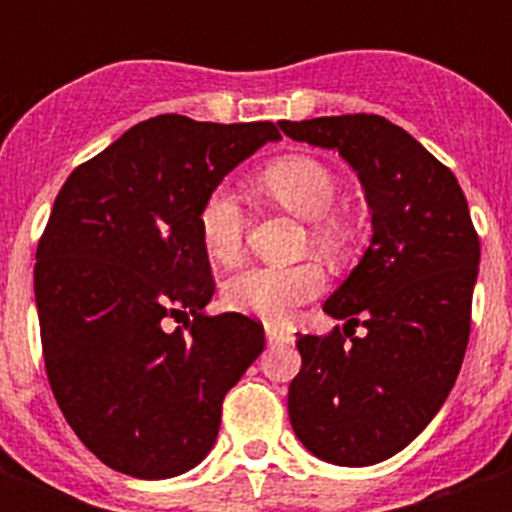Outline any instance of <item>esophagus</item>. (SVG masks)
<instances>
[{"label": "esophagus", "mask_w": 512, "mask_h": 512, "mask_svg": "<svg viewBox=\"0 0 512 512\" xmlns=\"http://www.w3.org/2000/svg\"><path fill=\"white\" fill-rule=\"evenodd\" d=\"M265 340H268V345H281V342L292 340V335L284 332V329L271 327V324H268V327H265Z\"/></svg>", "instance_id": "obj_1"}]
</instances>
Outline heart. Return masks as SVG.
<instances>
[{
	"label": "heart",
	"mask_w": 512,
	"mask_h": 512,
	"mask_svg": "<svg viewBox=\"0 0 512 512\" xmlns=\"http://www.w3.org/2000/svg\"><path fill=\"white\" fill-rule=\"evenodd\" d=\"M260 188L289 212L311 220V244L324 255H342L350 244V220L335 212L340 177L321 159L289 154L260 172ZM199 239L212 260L236 263L244 252L247 207L231 185H217L199 207ZM324 289V273L316 263L255 265L225 284V303L265 321H284L289 311L308 303Z\"/></svg>",
	"instance_id": "b5f03b06"
}]
</instances>
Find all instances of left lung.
I'll return each instance as SVG.
<instances>
[{"instance_id": "8db88e82", "label": "left lung", "mask_w": 512, "mask_h": 512, "mask_svg": "<svg viewBox=\"0 0 512 512\" xmlns=\"http://www.w3.org/2000/svg\"><path fill=\"white\" fill-rule=\"evenodd\" d=\"M358 172L372 209L361 263L324 303L329 335H297L295 436L319 460L366 468L409 446L444 406L470 337L481 244L457 177L374 114L281 122ZM367 332L355 337V327Z\"/></svg>"}]
</instances>
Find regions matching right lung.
<instances>
[{"instance_id": "add662e5", "label": "right lung", "mask_w": 512, "mask_h": 512, "mask_svg": "<svg viewBox=\"0 0 512 512\" xmlns=\"http://www.w3.org/2000/svg\"><path fill=\"white\" fill-rule=\"evenodd\" d=\"M273 122L162 114L79 164L52 204L34 265L47 380L103 465L135 478L196 468L225 393L265 348L263 324L207 316L215 295L199 207ZM170 318L183 323L172 333Z\"/></svg>"}]
</instances>
